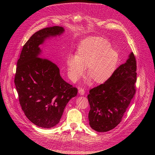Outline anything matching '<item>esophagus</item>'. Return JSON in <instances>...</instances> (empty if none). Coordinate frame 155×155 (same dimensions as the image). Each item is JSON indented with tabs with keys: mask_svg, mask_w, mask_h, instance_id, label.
I'll use <instances>...</instances> for the list:
<instances>
[{
	"mask_svg": "<svg viewBox=\"0 0 155 155\" xmlns=\"http://www.w3.org/2000/svg\"><path fill=\"white\" fill-rule=\"evenodd\" d=\"M84 93H85V91H84V89H83V88H80V89L78 90V93L80 95H84Z\"/></svg>",
	"mask_w": 155,
	"mask_h": 155,
	"instance_id": "34e87169",
	"label": "esophagus"
}]
</instances>
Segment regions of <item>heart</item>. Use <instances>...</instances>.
<instances>
[{
    "label": "heart",
    "instance_id": "obj_1",
    "mask_svg": "<svg viewBox=\"0 0 155 155\" xmlns=\"http://www.w3.org/2000/svg\"><path fill=\"white\" fill-rule=\"evenodd\" d=\"M120 61L119 52L111 48V43L101 37L83 40L78 47L76 56L69 55L66 65L70 78L78 80L86 68V75L93 82L102 84L116 71Z\"/></svg>",
    "mask_w": 155,
    "mask_h": 155
}]
</instances>
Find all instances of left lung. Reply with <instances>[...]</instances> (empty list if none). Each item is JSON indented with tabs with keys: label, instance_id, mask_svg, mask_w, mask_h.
Listing matches in <instances>:
<instances>
[{
	"label": "left lung",
	"instance_id": "obj_1",
	"mask_svg": "<svg viewBox=\"0 0 155 155\" xmlns=\"http://www.w3.org/2000/svg\"><path fill=\"white\" fill-rule=\"evenodd\" d=\"M136 65L135 56L131 53L108 81L90 90L88 119L94 130L107 132L121 122L136 93Z\"/></svg>",
	"mask_w": 155,
	"mask_h": 155
}]
</instances>
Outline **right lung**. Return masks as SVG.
Wrapping results in <instances>:
<instances>
[{
  "instance_id": "obj_1",
  "label": "right lung",
  "mask_w": 155,
  "mask_h": 155,
  "mask_svg": "<svg viewBox=\"0 0 155 155\" xmlns=\"http://www.w3.org/2000/svg\"><path fill=\"white\" fill-rule=\"evenodd\" d=\"M64 31L62 27L53 26L36 32L25 44L17 62L15 84L22 110L32 123L43 128L59 123L66 105L78 92L61 78L54 63L40 58L38 46Z\"/></svg>"
}]
</instances>
